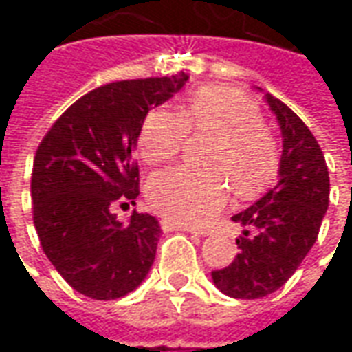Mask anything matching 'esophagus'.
Masks as SVG:
<instances>
[{
    "mask_svg": "<svg viewBox=\"0 0 352 352\" xmlns=\"http://www.w3.org/2000/svg\"><path fill=\"white\" fill-rule=\"evenodd\" d=\"M162 230H166V232H171V230H181V232H190V234H201L196 228H192V226H186V224H177V222L171 221H162Z\"/></svg>",
    "mask_w": 352,
    "mask_h": 352,
    "instance_id": "esophagus-1",
    "label": "esophagus"
}]
</instances>
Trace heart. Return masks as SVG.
Masks as SVG:
<instances>
[{"label":"heart","instance_id":"obj_1","mask_svg":"<svg viewBox=\"0 0 352 352\" xmlns=\"http://www.w3.org/2000/svg\"><path fill=\"white\" fill-rule=\"evenodd\" d=\"M190 133L211 138L201 158L207 168L166 169L146 184L148 204L168 221L207 224L226 204L228 182L237 198H252L277 173V145L262 126L258 107L230 88H201L184 101L179 115L151 111L139 130V154L151 166L173 160Z\"/></svg>","mask_w":352,"mask_h":352}]
</instances>
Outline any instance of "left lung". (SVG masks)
<instances>
[{
	"instance_id": "8db88e82",
	"label": "left lung",
	"mask_w": 352,
	"mask_h": 352,
	"mask_svg": "<svg viewBox=\"0 0 352 352\" xmlns=\"http://www.w3.org/2000/svg\"><path fill=\"white\" fill-rule=\"evenodd\" d=\"M265 101L283 131L279 183L254 206L232 217L243 224L234 262L214 270L221 292L258 300L280 288L315 245L330 199V177L317 139L287 103Z\"/></svg>"
}]
</instances>
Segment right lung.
Listing matches in <instances>:
<instances>
[{"label":"right lung","instance_id":"1","mask_svg":"<svg viewBox=\"0 0 352 352\" xmlns=\"http://www.w3.org/2000/svg\"><path fill=\"white\" fill-rule=\"evenodd\" d=\"M188 80H116L67 107L37 146L32 171L34 224L43 251L69 287L116 300L141 285L156 256L160 224L148 213L120 222L113 207L135 204L133 146L148 109Z\"/></svg>","mask_w":352,"mask_h":352}]
</instances>
